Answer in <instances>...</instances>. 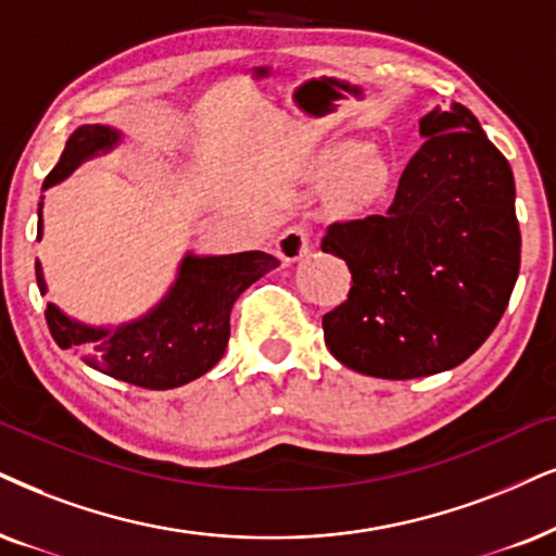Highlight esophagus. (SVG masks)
Here are the masks:
<instances>
[{
  "instance_id": "obj_1",
  "label": "esophagus",
  "mask_w": 556,
  "mask_h": 556,
  "mask_svg": "<svg viewBox=\"0 0 556 556\" xmlns=\"http://www.w3.org/2000/svg\"><path fill=\"white\" fill-rule=\"evenodd\" d=\"M311 245H313L311 230H307L305 226H292L277 238V256L282 258L285 264H292V262H298V258L305 256L307 251H311Z\"/></svg>"
}]
</instances>
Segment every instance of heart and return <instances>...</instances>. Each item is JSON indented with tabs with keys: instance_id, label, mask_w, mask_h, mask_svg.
I'll return each mask as SVG.
<instances>
[{
	"instance_id": "b5f03b06",
	"label": "heart",
	"mask_w": 556,
	"mask_h": 556,
	"mask_svg": "<svg viewBox=\"0 0 556 556\" xmlns=\"http://www.w3.org/2000/svg\"><path fill=\"white\" fill-rule=\"evenodd\" d=\"M356 153L359 151L351 149V146H341V149L320 153V156L313 161V174L320 179H336L342 168L356 159ZM388 185H390L388 164L379 159H362L343 173L341 197L354 207L371 205V202L379 200V197L388 192Z\"/></svg>"
}]
</instances>
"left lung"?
Instances as JSON below:
<instances>
[{"instance_id": "left-lung-1", "label": "left lung", "mask_w": 556, "mask_h": 556, "mask_svg": "<svg viewBox=\"0 0 556 556\" xmlns=\"http://www.w3.org/2000/svg\"><path fill=\"white\" fill-rule=\"evenodd\" d=\"M420 136L388 215L333 223L320 243L354 282L323 315V336L359 375L413 379L459 367L501 323L518 279L508 161L459 102L420 117Z\"/></svg>"}]
</instances>
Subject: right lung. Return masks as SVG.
<instances>
[{"label":"right lung","instance_id":"right-lung-1","mask_svg":"<svg viewBox=\"0 0 556 556\" xmlns=\"http://www.w3.org/2000/svg\"><path fill=\"white\" fill-rule=\"evenodd\" d=\"M117 140L121 132L110 125L76 128L66 140L59 164L46 177L43 189L66 179L81 161L110 151ZM40 233L43 217L38 210V238ZM277 266L279 258L264 251L230 256L187 254L179 264L177 282L143 318L117 328H94L68 318L48 302L46 320L61 349L81 351V359L102 375L146 390L181 388L220 362L228 346L230 311L238 294ZM35 279L40 294H46L40 264H35Z\"/></svg>","mask_w":556,"mask_h":556}]
</instances>
